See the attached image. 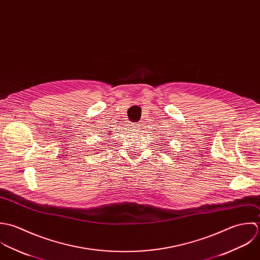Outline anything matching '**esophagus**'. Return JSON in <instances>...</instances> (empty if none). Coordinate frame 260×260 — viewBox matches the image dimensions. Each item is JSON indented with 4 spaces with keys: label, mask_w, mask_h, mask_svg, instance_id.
Returning <instances> with one entry per match:
<instances>
[{
    "label": "esophagus",
    "mask_w": 260,
    "mask_h": 260,
    "mask_svg": "<svg viewBox=\"0 0 260 260\" xmlns=\"http://www.w3.org/2000/svg\"><path fill=\"white\" fill-rule=\"evenodd\" d=\"M131 127H132V131H133V132H139L142 126H141L140 123H136V124H133Z\"/></svg>",
    "instance_id": "obj_1"
}]
</instances>
